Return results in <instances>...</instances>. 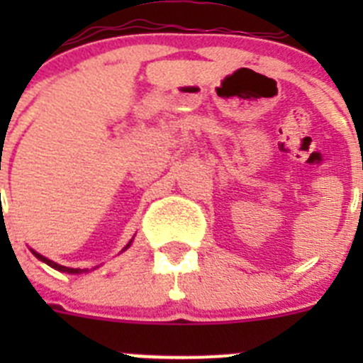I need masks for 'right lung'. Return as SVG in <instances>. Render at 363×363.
Returning <instances> with one entry per match:
<instances>
[{
	"mask_svg": "<svg viewBox=\"0 0 363 363\" xmlns=\"http://www.w3.org/2000/svg\"><path fill=\"white\" fill-rule=\"evenodd\" d=\"M128 246H130V244H128ZM128 246H126V247H128ZM31 251H33V250H31ZM33 255H35L36 258L40 259V262L47 263V265L52 267V269H56V270H60V272H68V274H80V272H84V270H80V269H69V267L60 265V263H56V262H52V259L45 258V256H42V255H40V252H36V251H33Z\"/></svg>",
	"mask_w": 363,
	"mask_h": 363,
	"instance_id": "add662e5",
	"label": "right lung"
}]
</instances>
